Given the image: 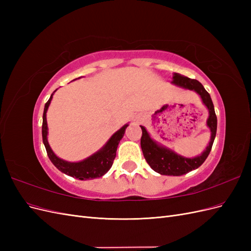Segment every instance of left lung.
<instances>
[{"label": "left lung", "mask_w": 251, "mask_h": 251, "mask_svg": "<svg viewBox=\"0 0 251 251\" xmlns=\"http://www.w3.org/2000/svg\"><path fill=\"white\" fill-rule=\"evenodd\" d=\"M172 82L179 87L194 90L201 96L203 103L206 105L209 112V117L207 119V126L211 132L209 144L200 156L195 158H185L177 155L168 149L158 146L150 137L149 133L143 126H141L142 136L140 139V144L144 158H146L149 165L155 172L161 175H168V176H181V175L187 174L188 172L198 169L209 155L217 133V116L210 95L204 89L200 81L188 78L179 73H175Z\"/></svg>", "instance_id": "8db88e82"}]
</instances>
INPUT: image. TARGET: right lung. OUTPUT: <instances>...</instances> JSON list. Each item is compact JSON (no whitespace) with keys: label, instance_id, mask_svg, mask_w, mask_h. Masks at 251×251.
Wrapping results in <instances>:
<instances>
[{"label":"right lung","instance_id":"add662e5","mask_svg":"<svg viewBox=\"0 0 251 251\" xmlns=\"http://www.w3.org/2000/svg\"><path fill=\"white\" fill-rule=\"evenodd\" d=\"M52 95L50 96L49 100L46 102V104H45L44 114H43V126H42L43 142L45 144V148H46L47 154L51 162L54 164L60 172H63L67 175H69V176L79 180L95 179V178L103 176V175L107 173L113 165L114 159L116 157L118 143L121 140V138L124 137L125 131L127 125L124 126L119 131H117L115 134H114L110 138V140L107 142V144H105L100 151H98L94 155L90 156L89 158L85 159V160L80 162H75V163L67 162L63 160V159H59L54 155V153H53L52 150L50 149V146L47 140L48 127H47L46 113L50 104V101L52 100Z\"/></svg>","mask_w":251,"mask_h":251}]
</instances>
